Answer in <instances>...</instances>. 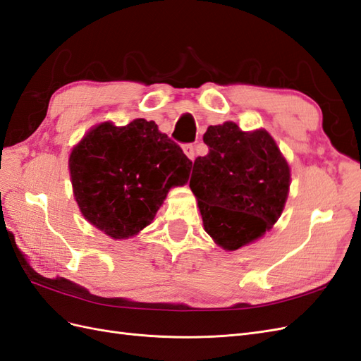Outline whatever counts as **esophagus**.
<instances>
[{"label":"esophagus","mask_w":361,"mask_h":361,"mask_svg":"<svg viewBox=\"0 0 361 361\" xmlns=\"http://www.w3.org/2000/svg\"><path fill=\"white\" fill-rule=\"evenodd\" d=\"M183 151H184V154L188 155V159L189 160H195V146L193 145H184L183 146Z\"/></svg>","instance_id":"1"}]
</instances>
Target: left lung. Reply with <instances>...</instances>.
I'll return each instance as SVG.
<instances>
[{
  "mask_svg": "<svg viewBox=\"0 0 361 361\" xmlns=\"http://www.w3.org/2000/svg\"><path fill=\"white\" fill-rule=\"evenodd\" d=\"M209 154L193 161L189 186L204 230L224 250L265 235L290 190V166L265 129L245 133L233 122L209 126Z\"/></svg>",
  "mask_w": 361,
  "mask_h": 361,
  "instance_id": "8db88e82",
  "label": "left lung"
}]
</instances>
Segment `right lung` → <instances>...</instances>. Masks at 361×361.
<instances>
[{"label":"right lung","mask_w":361,"mask_h":361,"mask_svg":"<svg viewBox=\"0 0 361 361\" xmlns=\"http://www.w3.org/2000/svg\"><path fill=\"white\" fill-rule=\"evenodd\" d=\"M68 169L84 218L113 239H128L151 224L171 188L188 183L192 161L155 122L135 118L92 128L73 147Z\"/></svg>","instance_id":"add662e5"}]
</instances>
